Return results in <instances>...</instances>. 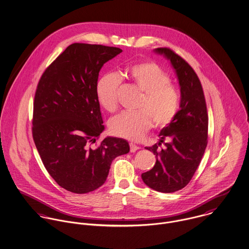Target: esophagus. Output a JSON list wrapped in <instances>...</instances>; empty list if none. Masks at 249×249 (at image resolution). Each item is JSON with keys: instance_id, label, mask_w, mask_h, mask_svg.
I'll return each instance as SVG.
<instances>
[{"instance_id": "34e87169", "label": "esophagus", "mask_w": 249, "mask_h": 249, "mask_svg": "<svg viewBox=\"0 0 249 249\" xmlns=\"http://www.w3.org/2000/svg\"><path fill=\"white\" fill-rule=\"evenodd\" d=\"M138 149H140V147H139V146L136 145V144H135V143H133V142H131V143H130V151H131L132 153H134V152L138 151Z\"/></svg>"}]
</instances>
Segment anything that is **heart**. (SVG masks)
I'll use <instances>...</instances> for the list:
<instances>
[{
    "instance_id": "obj_1",
    "label": "heart",
    "mask_w": 249,
    "mask_h": 249,
    "mask_svg": "<svg viewBox=\"0 0 249 249\" xmlns=\"http://www.w3.org/2000/svg\"><path fill=\"white\" fill-rule=\"evenodd\" d=\"M121 77L142 91L138 111H124L110 122L111 134L118 138L138 140L152 127L164 128L176 117L180 101L178 89L170 75L157 63L142 61L124 68ZM121 79L114 73L101 76L95 86L99 104L109 112L117 110V90Z\"/></svg>"
}]
</instances>
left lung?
<instances>
[{
  "label": "left lung",
  "mask_w": 249,
  "mask_h": 249,
  "mask_svg": "<svg viewBox=\"0 0 249 249\" xmlns=\"http://www.w3.org/2000/svg\"><path fill=\"white\" fill-rule=\"evenodd\" d=\"M157 53L171 61L180 86V110L160 134V141L146 147L156 155L152 170L141 175L150 188L173 193L184 188L192 179L204 154L208 138V114L201 83L193 68L169 48ZM166 148L160 149L161 143Z\"/></svg>",
  "instance_id": "obj_1"
}]
</instances>
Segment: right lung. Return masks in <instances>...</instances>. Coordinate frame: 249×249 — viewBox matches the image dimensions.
I'll use <instances>...</instances> for the list:
<instances>
[{
  "instance_id": "1",
  "label": "right lung",
  "mask_w": 249,
  "mask_h": 249,
  "mask_svg": "<svg viewBox=\"0 0 249 249\" xmlns=\"http://www.w3.org/2000/svg\"><path fill=\"white\" fill-rule=\"evenodd\" d=\"M120 53L103 45L71 44L45 70L37 85L32 138L49 174L70 192L99 188L111 161L130 151L122 138L96 143L104 125L95 86L103 65Z\"/></svg>"
}]
</instances>
